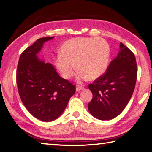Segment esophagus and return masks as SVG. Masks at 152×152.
Segmentation results:
<instances>
[{
	"mask_svg": "<svg viewBox=\"0 0 152 152\" xmlns=\"http://www.w3.org/2000/svg\"><path fill=\"white\" fill-rule=\"evenodd\" d=\"M84 88L83 87V86H78L76 87V91H80V90H83V89H84Z\"/></svg>",
	"mask_w": 152,
	"mask_h": 152,
	"instance_id": "1",
	"label": "esophagus"
}]
</instances>
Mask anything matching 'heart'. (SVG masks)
<instances>
[{
    "label": "heart",
    "mask_w": 152,
    "mask_h": 152,
    "mask_svg": "<svg viewBox=\"0 0 152 152\" xmlns=\"http://www.w3.org/2000/svg\"><path fill=\"white\" fill-rule=\"evenodd\" d=\"M109 56V44L103 39L73 38L62 45L55 65L66 79L73 76L75 64L79 70L77 76L79 82L87 78L96 80L105 72Z\"/></svg>",
    "instance_id": "b5f03b06"
}]
</instances>
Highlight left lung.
Returning a JSON list of instances; mask_svg holds the SVG:
<instances>
[{
    "label": "left lung",
    "mask_w": 152,
    "mask_h": 152,
    "mask_svg": "<svg viewBox=\"0 0 152 152\" xmlns=\"http://www.w3.org/2000/svg\"><path fill=\"white\" fill-rule=\"evenodd\" d=\"M135 56L120 43V50L105 74L88 85L93 94L88 107L99 120H111L119 115L129 102L137 78Z\"/></svg>",
    "instance_id": "left-lung-1"
}]
</instances>
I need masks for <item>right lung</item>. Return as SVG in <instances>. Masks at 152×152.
<instances>
[{"mask_svg": "<svg viewBox=\"0 0 152 152\" xmlns=\"http://www.w3.org/2000/svg\"><path fill=\"white\" fill-rule=\"evenodd\" d=\"M53 38L38 39L28 47L20 56L16 71L21 100L34 117L45 122L61 115L76 91L75 86L59 76L51 64L37 57L44 43Z\"/></svg>", "mask_w": 152, "mask_h": 152, "instance_id": "1", "label": "right lung"}]
</instances>
